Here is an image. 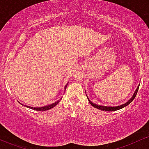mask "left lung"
I'll use <instances>...</instances> for the list:
<instances>
[{"label":"left lung","instance_id":"left-lung-1","mask_svg":"<svg viewBox=\"0 0 149 149\" xmlns=\"http://www.w3.org/2000/svg\"><path fill=\"white\" fill-rule=\"evenodd\" d=\"M139 87L138 86V88H137V90L135 91V92H134L133 96L132 97V98H131L130 100L128 101V102H127L126 103H125V104H122V105H120V106H117V107H106V106H101V105H97V104H93V103L91 102L90 101V100H88L89 102H90V104H91L93 107H94L95 108H97V109H100V110H102V111H116V110H118L120 109H122V108L125 107H126L127 105H128L129 104H130V102H132V100L134 99V97H136V95H137V91L138 90H139Z\"/></svg>","mask_w":149,"mask_h":149}]
</instances>
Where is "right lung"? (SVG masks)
Wrapping results in <instances>:
<instances>
[{
  "instance_id": "1",
  "label": "right lung",
  "mask_w": 149,
  "mask_h": 149,
  "mask_svg": "<svg viewBox=\"0 0 149 149\" xmlns=\"http://www.w3.org/2000/svg\"><path fill=\"white\" fill-rule=\"evenodd\" d=\"M66 87V86H65ZM59 102V101H57V102L53 103V104H50V105H47V106H45V107H29V106H26V107H29L30 109H35L36 111H46V110H49L52 108H53L54 107H55L58 103ZM24 105V104H23ZM26 106V105H25Z\"/></svg>"
}]
</instances>
